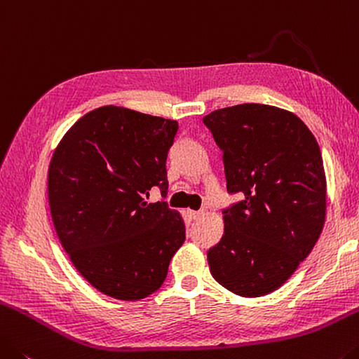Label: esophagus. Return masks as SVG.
Returning <instances> with one entry per match:
<instances>
[{
  "instance_id": "1",
  "label": "esophagus",
  "mask_w": 359,
  "mask_h": 359,
  "mask_svg": "<svg viewBox=\"0 0 359 359\" xmlns=\"http://www.w3.org/2000/svg\"><path fill=\"white\" fill-rule=\"evenodd\" d=\"M187 216H189L191 219H198V218H201V216H202V213H201V211L189 210V211H187Z\"/></svg>"
}]
</instances>
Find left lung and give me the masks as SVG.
<instances>
[{"mask_svg": "<svg viewBox=\"0 0 359 359\" xmlns=\"http://www.w3.org/2000/svg\"><path fill=\"white\" fill-rule=\"evenodd\" d=\"M203 124L222 151L229 194L224 233L207 252L213 278L233 294L259 297L285 283L310 255L326 216L320 146L290 111L245 103Z\"/></svg>", "mask_w": 359, "mask_h": 359, "instance_id": "1", "label": "left lung"}]
</instances>
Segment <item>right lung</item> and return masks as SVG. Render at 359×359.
<instances>
[{
  "label": "right lung",
  "instance_id": "add662e5",
  "mask_svg": "<svg viewBox=\"0 0 359 359\" xmlns=\"http://www.w3.org/2000/svg\"><path fill=\"white\" fill-rule=\"evenodd\" d=\"M178 122L119 107L82 116L49 165V207L60 243L79 273L109 297L140 301L157 291L186 240L167 202V154Z\"/></svg>",
  "mask_w": 359,
  "mask_h": 359
}]
</instances>
